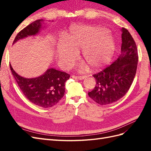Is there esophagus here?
<instances>
[{
  "label": "esophagus",
  "instance_id": "34e87169",
  "mask_svg": "<svg viewBox=\"0 0 151 151\" xmlns=\"http://www.w3.org/2000/svg\"><path fill=\"white\" fill-rule=\"evenodd\" d=\"M72 78H75V79H78V80H80V81H82V80L85 79L86 78H87V76H74L73 75L72 76Z\"/></svg>",
  "mask_w": 151,
  "mask_h": 151
}]
</instances>
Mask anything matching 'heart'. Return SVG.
Wrapping results in <instances>:
<instances>
[{
  "label": "heart",
  "mask_w": 151,
  "mask_h": 151,
  "mask_svg": "<svg viewBox=\"0 0 151 151\" xmlns=\"http://www.w3.org/2000/svg\"><path fill=\"white\" fill-rule=\"evenodd\" d=\"M65 41L57 45L56 52L60 67L67 69L72 67L82 50V57L92 69H101L110 62L116 44L114 36L104 27L91 25H75L65 35ZM88 69L86 63L80 70Z\"/></svg>",
  "instance_id": "heart-1"
}]
</instances>
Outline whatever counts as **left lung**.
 I'll return each instance as SVG.
<instances>
[{
    "label": "left lung",
    "mask_w": 151,
    "mask_h": 151,
    "mask_svg": "<svg viewBox=\"0 0 151 151\" xmlns=\"http://www.w3.org/2000/svg\"><path fill=\"white\" fill-rule=\"evenodd\" d=\"M121 54L115 62L93 75L94 89L89 97L101 105L119 100L129 91L136 75L138 54L135 41L128 30L121 28Z\"/></svg>",
    "instance_id": "8db88e82"
}]
</instances>
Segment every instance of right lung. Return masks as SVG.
Returning a JSON list of instances; mask_svg holds the SVG:
<instances>
[{
  "instance_id": "1",
  "label": "right lung",
  "mask_w": 151,
  "mask_h": 151,
  "mask_svg": "<svg viewBox=\"0 0 151 151\" xmlns=\"http://www.w3.org/2000/svg\"><path fill=\"white\" fill-rule=\"evenodd\" d=\"M44 24L43 19H38L32 22L18 33L13 45L19 40L39 34L45 27ZM9 66L22 93L33 104L45 108H50L58 103L63 97L65 82L70 77L69 74L51 67L37 77L28 78L18 75L11 64Z\"/></svg>"
}]
</instances>
